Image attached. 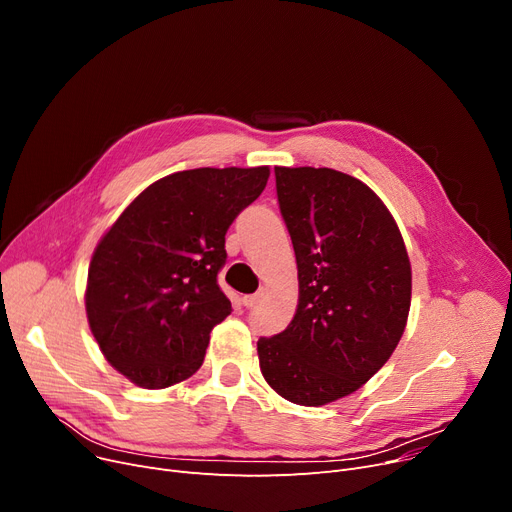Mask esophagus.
<instances>
[{
  "label": "esophagus",
  "instance_id": "esophagus-1",
  "mask_svg": "<svg viewBox=\"0 0 512 512\" xmlns=\"http://www.w3.org/2000/svg\"><path fill=\"white\" fill-rule=\"evenodd\" d=\"M261 299H263V290H259L257 294H247V297H242V305L251 309V307H255Z\"/></svg>",
  "mask_w": 512,
  "mask_h": 512
}]
</instances>
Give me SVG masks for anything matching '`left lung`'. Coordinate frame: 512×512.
Segmentation results:
<instances>
[{
    "instance_id": "obj_1",
    "label": "left lung",
    "mask_w": 512,
    "mask_h": 512,
    "mask_svg": "<svg viewBox=\"0 0 512 512\" xmlns=\"http://www.w3.org/2000/svg\"><path fill=\"white\" fill-rule=\"evenodd\" d=\"M299 272L288 328L259 338L265 382L321 407L353 394L392 357L411 309V261L384 201L332 168H276Z\"/></svg>"
}]
</instances>
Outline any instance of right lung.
Here are the masks:
<instances>
[{"label": "right lung", "instance_id": "add662e5", "mask_svg": "<svg viewBox=\"0 0 512 512\" xmlns=\"http://www.w3.org/2000/svg\"><path fill=\"white\" fill-rule=\"evenodd\" d=\"M267 178V166L164 176L97 242L85 290L89 328L132 384L161 390L201 367L213 326L232 309L218 286L226 232Z\"/></svg>", "mask_w": 512, "mask_h": 512}]
</instances>
